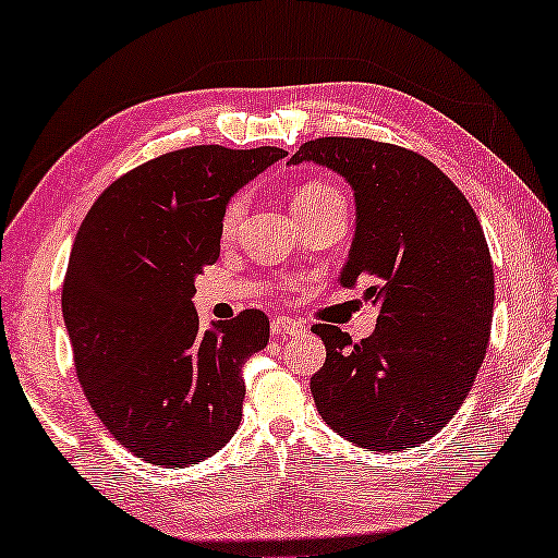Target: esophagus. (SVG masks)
Wrapping results in <instances>:
<instances>
[{
	"instance_id": "esophagus-1",
	"label": "esophagus",
	"mask_w": 558,
	"mask_h": 558,
	"mask_svg": "<svg viewBox=\"0 0 558 558\" xmlns=\"http://www.w3.org/2000/svg\"><path fill=\"white\" fill-rule=\"evenodd\" d=\"M303 330H305V325L300 320H293V317H286V315L272 317V335H276V338H286V335H298Z\"/></svg>"
}]
</instances>
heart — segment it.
Segmentation results:
<instances>
[{
    "mask_svg": "<svg viewBox=\"0 0 558 558\" xmlns=\"http://www.w3.org/2000/svg\"><path fill=\"white\" fill-rule=\"evenodd\" d=\"M332 201H342L340 191L335 189V185L323 183V181L300 183L293 193V208L298 216L307 214V210L323 208ZM243 214H245V198L241 196V193H235V196L226 201L223 210H220V235L233 238L238 233V228H241Z\"/></svg>",
    "mask_w": 558,
    "mask_h": 558,
    "instance_id": "1",
    "label": "heart"
}]
</instances>
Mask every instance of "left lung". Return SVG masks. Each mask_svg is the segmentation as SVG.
<instances>
[{
    "label": "left lung",
    "instance_id": "1",
    "mask_svg": "<svg viewBox=\"0 0 558 558\" xmlns=\"http://www.w3.org/2000/svg\"><path fill=\"white\" fill-rule=\"evenodd\" d=\"M313 161L355 189L357 231L340 286L367 282L377 327L355 342L317 323L325 365L311 379L317 412L369 452L427 441L454 417L480 373L494 313L489 245L470 201L410 148L373 138L305 141Z\"/></svg>",
    "mask_w": 558,
    "mask_h": 558
}]
</instances>
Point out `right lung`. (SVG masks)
Returning a JSON list of instances; mask_svg holds the SVG:
<instances>
[{
    "instance_id": "add662e5",
    "label": "right lung",
    "mask_w": 558,
    "mask_h": 558,
    "mask_svg": "<svg viewBox=\"0 0 558 558\" xmlns=\"http://www.w3.org/2000/svg\"><path fill=\"white\" fill-rule=\"evenodd\" d=\"M282 156L179 148L113 181L78 228L61 290L76 377L113 439L148 464H196L241 424V369L270 320L251 307L201 330L193 280L218 260L226 201Z\"/></svg>"
}]
</instances>
